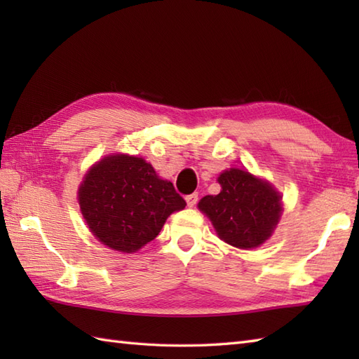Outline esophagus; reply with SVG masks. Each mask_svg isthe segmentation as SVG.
Masks as SVG:
<instances>
[{
  "mask_svg": "<svg viewBox=\"0 0 359 359\" xmlns=\"http://www.w3.org/2000/svg\"><path fill=\"white\" fill-rule=\"evenodd\" d=\"M185 201L188 203V207H194V205L197 203V201H199V194L197 193H193V194H188L185 197Z\"/></svg>",
  "mask_w": 359,
  "mask_h": 359,
  "instance_id": "34e87169",
  "label": "esophagus"
}]
</instances>
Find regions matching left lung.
I'll list each match as a JSON object with an SVG mask.
<instances>
[{"label": "left lung", "instance_id": "1", "mask_svg": "<svg viewBox=\"0 0 359 359\" xmlns=\"http://www.w3.org/2000/svg\"><path fill=\"white\" fill-rule=\"evenodd\" d=\"M217 180L220 193L205 196L199 208L210 217L219 238L245 250L262 245L280 217V196L270 184L234 168Z\"/></svg>", "mask_w": 359, "mask_h": 359}]
</instances>
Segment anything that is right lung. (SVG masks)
Instances as JSON below:
<instances>
[{
	"mask_svg": "<svg viewBox=\"0 0 359 359\" xmlns=\"http://www.w3.org/2000/svg\"><path fill=\"white\" fill-rule=\"evenodd\" d=\"M89 230L104 245L134 253L156 239L166 217L187 202L140 157L109 156L93 166L79 189Z\"/></svg>",
	"mask_w": 359,
	"mask_h": 359,
	"instance_id": "right-lung-1",
	"label": "right lung"
}]
</instances>
